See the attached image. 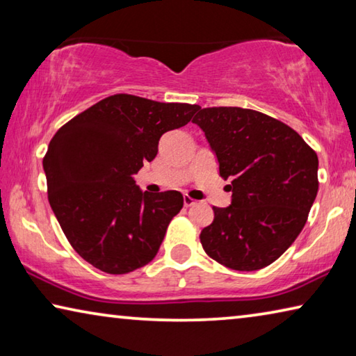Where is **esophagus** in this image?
Listing matches in <instances>:
<instances>
[{
  "label": "esophagus",
  "instance_id": "1",
  "mask_svg": "<svg viewBox=\"0 0 356 356\" xmlns=\"http://www.w3.org/2000/svg\"><path fill=\"white\" fill-rule=\"evenodd\" d=\"M195 204H196V201L193 200V197L184 196V206H185V207H191V206H195Z\"/></svg>",
  "mask_w": 356,
  "mask_h": 356
}]
</instances>
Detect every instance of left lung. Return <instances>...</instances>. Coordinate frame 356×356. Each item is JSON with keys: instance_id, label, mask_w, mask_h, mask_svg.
I'll list each match as a JSON object with an SVG mask.
<instances>
[{"instance_id": "obj_1", "label": "left lung", "mask_w": 356, "mask_h": 356, "mask_svg": "<svg viewBox=\"0 0 356 356\" xmlns=\"http://www.w3.org/2000/svg\"><path fill=\"white\" fill-rule=\"evenodd\" d=\"M231 179V206L213 207L204 251L227 268L252 272L275 262L305 227L318 190L317 154L297 131L238 106L201 108L193 118Z\"/></svg>"}]
</instances>
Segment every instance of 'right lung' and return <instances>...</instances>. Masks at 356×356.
I'll return each instance as SVG.
<instances>
[{
  "mask_svg": "<svg viewBox=\"0 0 356 356\" xmlns=\"http://www.w3.org/2000/svg\"><path fill=\"white\" fill-rule=\"evenodd\" d=\"M197 110L116 94L56 131L44 156L48 201L84 261L124 275L155 257L184 196L174 190L149 195L134 176L155 159L161 135L184 127Z\"/></svg>",
  "mask_w": 356,
  "mask_h": 356,
  "instance_id": "right-lung-1",
  "label": "right lung"
}]
</instances>
